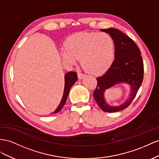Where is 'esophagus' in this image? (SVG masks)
I'll return each mask as SVG.
<instances>
[{
	"label": "esophagus",
	"mask_w": 159,
	"mask_h": 159,
	"mask_svg": "<svg viewBox=\"0 0 159 159\" xmlns=\"http://www.w3.org/2000/svg\"><path fill=\"white\" fill-rule=\"evenodd\" d=\"M77 75H78L79 79H82L84 78V75L83 74V73H81V72H77Z\"/></svg>",
	"instance_id": "esophagus-1"
}]
</instances>
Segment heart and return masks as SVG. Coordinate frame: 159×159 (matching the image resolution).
Wrapping results in <instances>:
<instances>
[{
	"label": "heart",
	"instance_id": "heart-1",
	"mask_svg": "<svg viewBox=\"0 0 159 159\" xmlns=\"http://www.w3.org/2000/svg\"><path fill=\"white\" fill-rule=\"evenodd\" d=\"M115 45L110 34L97 32H81L67 38L61 51L62 60L74 64L80 59V65L89 73L106 72L115 60Z\"/></svg>",
	"mask_w": 159,
	"mask_h": 159
}]
</instances>
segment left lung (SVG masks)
I'll list each match as a JSON object with an SVG mask.
<instances>
[{"instance_id": "1", "label": "left lung", "mask_w": 159, "mask_h": 159, "mask_svg": "<svg viewBox=\"0 0 159 159\" xmlns=\"http://www.w3.org/2000/svg\"><path fill=\"white\" fill-rule=\"evenodd\" d=\"M101 30L109 34L114 40L115 55L111 66L105 74L97 78V86L93 96L102 111L115 112L127 108L133 101L143 83V61L137 45L128 36L116 29ZM117 84H128L130 86L129 97L121 105L111 106L106 102L104 92Z\"/></svg>"}]
</instances>
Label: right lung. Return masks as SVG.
<instances>
[{
  "label": "right lung",
  "mask_w": 159,
  "mask_h": 159,
  "mask_svg": "<svg viewBox=\"0 0 159 159\" xmlns=\"http://www.w3.org/2000/svg\"><path fill=\"white\" fill-rule=\"evenodd\" d=\"M77 79H78V77H77V74L75 72L70 71V72H67V73L65 75V89H64V93H63V96L58 107L56 108V110L52 112L54 114L59 112L62 109V107H64L68 97V95H69L70 89L72 86H73V84L76 82Z\"/></svg>",
  "instance_id": "right-lung-1"
}]
</instances>
